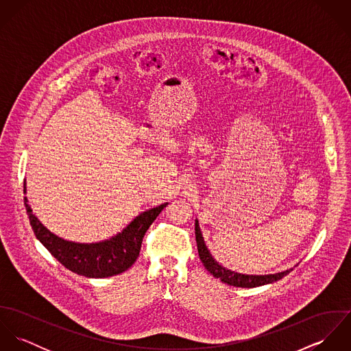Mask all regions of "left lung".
Segmentation results:
<instances>
[{"mask_svg":"<svg viewBox=\"0 0 351 351\" xmlns=\"http://www.w3.org/2000/svg\"><path fill=\"white\" fill-rule=\"evenodd\" d=\"M195 232H196V242H197V249H199V255H200L202 265L213 277L219 278L224 284L238 287V288H255V287L278 281L293 270V269H287L284 271L274 273V274H243V273H238L235 270L227 269L221 263H219L212 256L210 251L208 250L201 232L200 223L197 219L195 221Z\"/></svg>","mask_w":351,"mask_h":351,"instance_id":"left-lung-1","label":"left lung"}]
</instances>
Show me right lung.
I'll return each mask as SVG.
<instances>
[{"mask_svg":"<svg viewBox=\"0 0 351 351\" xmlns=\"http://www.w3.org/2000/svg\"><path fill=\"white\" fill-rule=\"evenodd\" d=\"M24 195H27L25 181ZM24 204L29 216V224L38 241L50 251L55 259L66 269L80 276L105 278L120 274L135 263L146 231L169 202H163L139 213L121 232L109 239L93 243L73 242L55 235L34 213L27 196L24 197Z\"/></svg>","mask_w":351,"mask_h":351,"instance_id":"right-lung-1","label":"right lung"}]
</instances>
